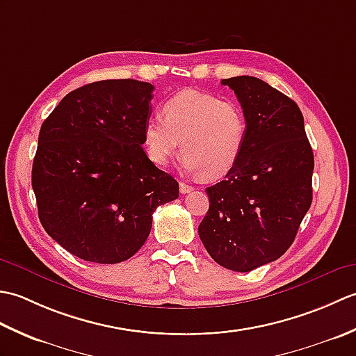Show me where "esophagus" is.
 I'll return each instance as SVG.
<instances>
[{
    "label": "esophagus",
    "instance_id": "obj_1",
    "mask_svg": "<svg viewBox=\"0 0 356 356\" xmlns=\"http://www.w3.org/2000/svg\"><path fill=\"white\" fill-rule=\"evenodd\" d=\"M179 190H180V193H182V194H188V193H191V191H193V186H191V185H188V184L180 182V185H179Z\"/></svg>",
    "mask_w": 356,
    "mask_h": 356
}]
</instances>
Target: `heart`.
Here are the masks:
<instances>
[{"mask_svg":"<svg viewBox=\"0 0 356 356\" xmlns=\"http://www.w3.org/2000/svg\"><path fill=\"white\" fill-rule=\"evenodd\" d=\"M162 118L143 128V147L156 165L182 149L184 168L213 180L226 176L243 153L248 120L236 101L185 90L163 102Z\"/></svg>","mask_w":356,"mask_h":356,"instance_id":"heart-1","label":"heart"}]
</instances>
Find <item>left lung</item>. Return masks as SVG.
<instances>
[{
	"label": "left lung",
	"instance_id": "8db88e82",
	"mask_svg": "<svg viewBox=\"0 0 356 356\" xmlns=\"http://www.w3.org/2000/svg\"><path fill=\"white\" fill-rule=\"evenodd\" d=\"M248 120L246 143L226 177L207 188L209 209L199 225L220 266L249 272L280 259L312 203L314 153L298 105L254 76L222 81Z\"/></svg>",
	"mask_w": 356,
	"mask_h": 356
}]
</instances>
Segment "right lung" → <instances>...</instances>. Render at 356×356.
<instances>
[{
  "label": "right lung",
  "mask_w": 356,
  "mask_h": 356,
  "mask_svg": "<svg viewBox=\"0 0 356 356\" xmlns=\"http://www.w3.org/2000/svg\"><path fill=\"white\" fill-rule=\"evenodd\" d=\"M154 87L107 79L67 95L44 120L32 166L45 232L81 260L113 264L145 243L179 184L143 151Z\"/></svg>",
  "instance_id": "right-lung-1"
}]
</instances>
